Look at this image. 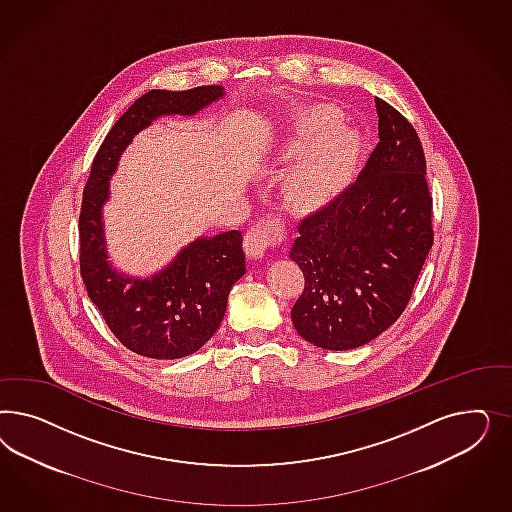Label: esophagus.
<instances>
[{"label": "esophagus", "instance_id": "1", "mask_svg": "<svg viewBox=\"0 0 512 512\" xmlns=\"http://www.w3.org/2000/svg\"><path fill=\"white\" fill-rule=\"evenodd\" d=\"M287 238L283 221L274 216L255 219L244 236V246L251 257H261L266 249L278 246Z\"/></svg>", "mask_w": 512, "mask_h": 512}]
</instances>
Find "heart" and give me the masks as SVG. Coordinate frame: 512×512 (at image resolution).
<instances>
[{"label":"heart","instance_id":"obj_1","mask_svg":"<svg viewBox=\"0 0 512 512\" xmlns=\"http://www.w3.org/2000/svg\"><path fill=\"white\" fill-rule=\"evenodd\" d=\"M336 125V110L315 107L298 118L291 135L283 140V157L299 154L283 174V187L291 199L310 201L323 195L347 167L355 142L349 131Z\"/></svg>","mask_w":512,"mask_h":512}]
</instances>
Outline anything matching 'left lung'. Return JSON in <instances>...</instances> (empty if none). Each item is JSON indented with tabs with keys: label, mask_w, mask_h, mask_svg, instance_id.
<instances>
[{
	"label": "left lung",
	"mask_w": 512,
	"mask_h": 512,
	"mask_svg": "<svg viewBox=\"0 0 512 512\" xmlns=\"http://www.w3.org/2000/svg\"><path fill=\"white\" fill-rule=\"evenodd\" d=\"M379 142L357 182L298 223L291 259L304 289L291 310L317 347H360L398 321L434 246L432 193L419 135L375 99Z\"/></svg>",
	"instance_id": "left-lung-1"
}]
</instances>
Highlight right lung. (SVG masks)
<instances>
[{"label": "right lung", "instance_id": "add662e5", "mask_svg": "<svg viewBox=\"0 0 512 512\" xmlns=\"http://www.w3.org/2000/svg\"><path fill=\"white\" fill-rule=\"evenodd\" d=\"M223 95L221 86L184 92L152 90L139 97L93 157L78 216L80 276L112 334L142 357L172 360L199 351L216 334L234 283L246 274L242 233L199 238L152 279L118 276L105 253L101 206L109 197L110 174L133 135L161 114H195Z\"/></svg>", "mask_w": 512, "mask_h": 512}]
</instances>
